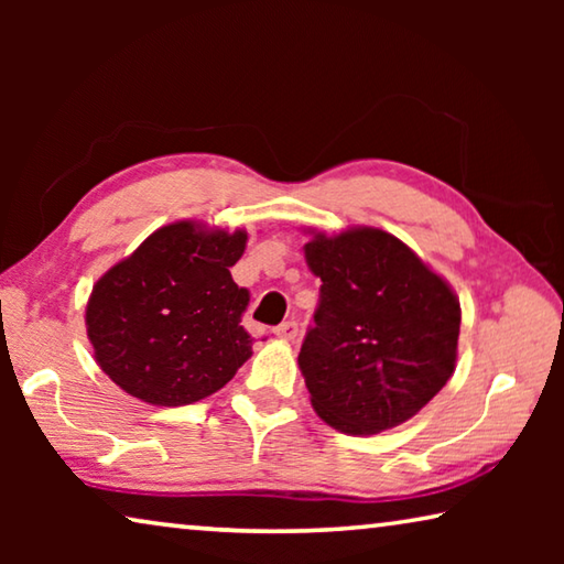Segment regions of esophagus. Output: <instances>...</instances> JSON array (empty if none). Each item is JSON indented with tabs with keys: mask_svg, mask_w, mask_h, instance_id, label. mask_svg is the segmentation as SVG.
I'll return each mask as SVG.
<instances>
[{
	"mask_svg": "<svg viewBox=\"0 0 564 564\" xmlns=\"http://www.w3.org/2000/svg\"><path fill=\"white\" fill-rule=\"evenodd\" d=\"M275 336H279L281 340H293L295 336H299V323L295 321H283L279 328H275Z\"/></svg>",
	"mask_w": 564,
	"mask_h": 564,
	"instance_id": "1",
	"label": "esophagus"
}]
</instances>
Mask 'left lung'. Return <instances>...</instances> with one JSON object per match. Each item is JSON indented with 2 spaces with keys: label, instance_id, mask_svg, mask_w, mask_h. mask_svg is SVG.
Returning a JSON list of instances; mask_svg holds the SVG:
<instances>
[{
  "label": "left lung",
  "instance_id": "1",
  "mask_svg": "<svg viewBox=\"0 0 564 564\" xmlns=\"http://www.w3.org/2000/svg\"><path fill=\"white\" fill-rule=\"evenodd\" d=\"M305 261L323 281L299 352L313 410L348 435L405 423L453 376L460 301L380 228L316 234Z\"/></svg>",
  "mask_w": 564,
  "mask_h": 564
}]
</instances>
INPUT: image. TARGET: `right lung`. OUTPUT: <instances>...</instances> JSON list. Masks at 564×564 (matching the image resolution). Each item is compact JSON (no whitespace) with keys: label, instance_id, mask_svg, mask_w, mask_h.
<instances>
[{"label":"right lung","instance_id":"1","mask_svg":"<svg viewBox=\"0 0 564 564\" xmlns=\"http://www.w3.org/2000/svg\"><path fill=\"white\" fill-rule=\"evenodd\" d=\"M246 238L178 221L101 275L87 303V333L113 383L144 403L176 408L236 376L253 343L241 326L251 293L231 279Z\"/></svg>","mask_w":564,"mask_h":564}]
</instances>
